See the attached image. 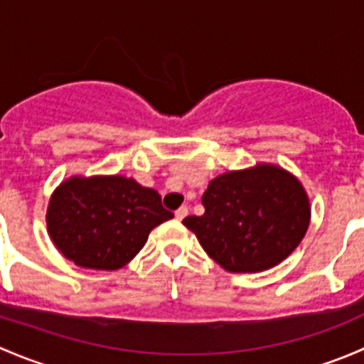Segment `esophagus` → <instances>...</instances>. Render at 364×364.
I'll return each instance as SVG.
<instances>
[{
	"mask_svg": "<svg viewBox=\"0 0 364 364\" xmlns=\"http://www.w3.org/2000/svg\"><path fill=\"white\" fill-rule=\"evenodd\" d=\"M174 215H176V218H178V220H183L186 215H188V208H186V205H181L179 209H176Z\"/></svg>",
	"mask_w": 364,
	"mask_h": 364,
	"instance_id": "1",
	"label": "esophagus"
}]
</instances>
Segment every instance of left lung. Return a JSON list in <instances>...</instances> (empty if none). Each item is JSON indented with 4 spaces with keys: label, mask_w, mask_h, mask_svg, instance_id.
I'll return each mask as SVG.
<instances>
[{
    "label": "left lung",
    "mask_w": 364,
    "mask_h": 364,
    "mask_svg": "<svg viewBox=\"0 0 364 364\" xmlns=\"http://www.w3.org/2000/svg\"><path fill=\"white\" fill-rule=\"evenodd\" d=\"M203 205V216H186L183 223L230 273L277 266L296 250L310 223L306 192L274 165L218 176L204 192Z\"/></svg>",
    "instance_id": "8db88e82"
}]
</instances>
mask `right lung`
<instances>
[{"label":"right lung","mask_w":364,"mask_h":364,"mask_svg":"<svg viewBox=\"0 0 364 364\" xmlns=\"http://www.w3.org/2000/svg\"><path fill=\"white\" fill-rule=\"evenodd\" d=\"M172 216L159 192L134 179L72 178L50 197L47 229L77 266L112 271L130 262L149 232Z\"/></svg>","instance_id":"right-lung-1"}]
</instances>
